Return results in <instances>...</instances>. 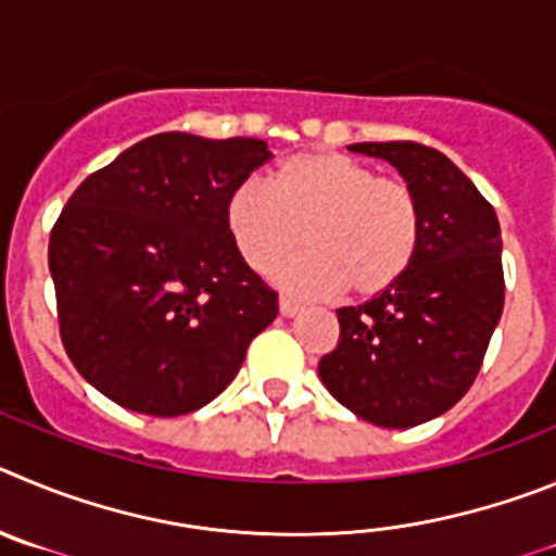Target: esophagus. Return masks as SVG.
I'll use <instances>...</instances> for the list:
<instances>
[{
  "label": "esophagus",
  "instance_id": "34e87169",
  "mask_svg": "<svg viewBox=\"0 0 556 556\" xmlns=\"http://www.w3.org/2000/svg\"><path fill=\"white\" fill-rule=\"evenodd\" d=\"M299 309H302V304L293 302V299H288V296L279 299V313H282L285 318H293V315H299Z\"/></svg>",
  "mask_w": 556,
  "mask_h": 556
}]
</instances>
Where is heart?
<instances>
[{"label": "heart", "mask_w": 556, "mask_h": 556, "mask_svg": "<svg viewBox=\"0 0 556 556\" xmlns=\"http://www.w3.org/2000/svg\"><path fill=\"white\" fill-rule=\"evenodd\" d=\"M235 249L254 271H268L305 238L311 249L278 264L271 277L296 296L346 288L371 299L399 282L421 243V204L404 179L349 154L299 152L277 163L271 188L238 185L224 204Z\"/></svg>", "instance_id": "heart-1"}]
</instances>
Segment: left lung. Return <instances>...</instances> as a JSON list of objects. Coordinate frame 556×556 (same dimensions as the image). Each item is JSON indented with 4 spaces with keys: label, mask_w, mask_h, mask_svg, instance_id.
Returning a JSON list of instances; mask_svg holds the SVG:
<instances>
[{
    "label": "left lung",
    "mask_w": 556,
    "mask_h": 556,
    "mask_svg": "<svg viewBox=\"0 0 556 556\" xmlns=\"http://www.w3.org/2000/svg\"><path fill=\"white\" fill-rule=\"evenodd\" d=\"M388 160L421 204V243L393 288L340 307L338 346L318 377L343 407L384 429L452 409L477 379L504 309L496 210L452 160L415 141L352 143Z\"/></svg>",
    "instance_id": "obj_1"
}]
</instances>
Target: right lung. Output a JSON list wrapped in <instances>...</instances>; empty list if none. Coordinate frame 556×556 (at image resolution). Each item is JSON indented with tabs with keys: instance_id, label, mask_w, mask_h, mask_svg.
Here are the masks:
<instances>
[{
	"instance_id": "1",
	"label": "right lung",
	"mask_w": 556,
	"mask_h": 556,
	"mask_svg": "<svg viewBox=\"0 0 556 556\" xmlns=\"http://www.w3.org/2000/svg\"><path fill=\"white\" fill-rule=\"evenodd\" d=\"M266 141L160 132L72 193L49 238L60 340L99 393L157 418L222 393L277 318V290L238 254L229 193Z\"/></svg>"
}]
</instances>
